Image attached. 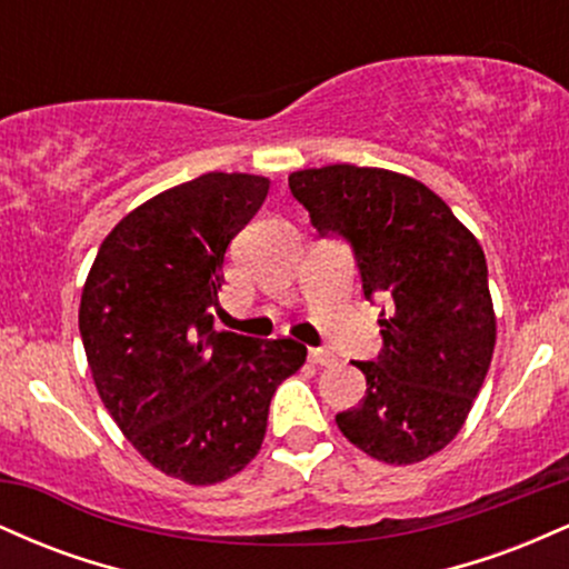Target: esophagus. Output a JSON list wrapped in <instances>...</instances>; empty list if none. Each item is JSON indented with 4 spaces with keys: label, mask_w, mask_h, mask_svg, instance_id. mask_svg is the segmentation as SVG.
Listing matches in <instances>:
<instances>
[{
    "label": "esophagus",
    "mask_w": 569,
    "mask_h": 569,
    "mask_svg": "<svg viewBox=\"0 0 569 569\" xmlns=\"http://www.w3.org/2000/svg\"><path fill=\"white\" fill-rule=\"evenodd\" d=\"M307 358H310V363H318V367H331L337 361L335 352L326 348H310L307 350Z\"/></svg>",
    "instance_id": "obj_1"
}]
</instances>
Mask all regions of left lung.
I'll return each instance as SVG.
<instances>
[{"label":"left lung","mask_w":569,"mask_h":569,"mask_svg":"<svg viewBox=\"0 0 569 569\" xmlns=\"http://www.w3.org/2000/svg\"><path fill=\"white\" fill-rule=\"evenodd\" d=\"M289 187L321 238L350 246L363 297L382 305V350L352 361L367 396L337 426L382 462L426 460L462 428L492 361L485 251L409 176L342 162L291 173Z\"/></svg>","instance_id":"8db88e82"}]
</instances>
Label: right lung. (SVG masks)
I'll return each instance as SVG.
<instances>
[{"label":"right lung","mask_w":569,"mask_h":569,"mask_svg":"<svg viewBox=\"0 0 569 569\" xmlns=\"http://www.w3.org/2000/svg\"><path fill=\"white\" fill-rule=\"evenodd\" d=\"M270 181L202 173L107 234L82 289L80 335L103 407L162 473L217 485L259 452L278 385L305 363L293 339L219 331L227 246Z\"/></svg>","instance_id":"obj_1"}]
</instances>
